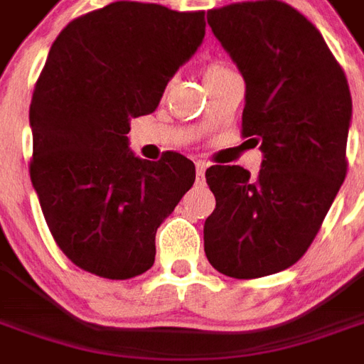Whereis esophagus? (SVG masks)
I'll return each mask as SVG.
<instances>
[{"mask_svg": "<svg viewBox=\"0 0 364 364\" xmlns=\"http://www.w3.org/2000/svg\"><path fill=\"white\" fill-rule=\"evenodd\" d=\"M205 171H206L205 161H197V183L205 181Z\"/></svg>", "mask_w": 364, "mask_h": 364, "instance_id": "34e87169", "label": "esophagus"}]
</instances>
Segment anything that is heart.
<instances>
[{"instance_id": "b5f03b06", "label": "heart", "mask_w": 364, "mask_h": 364, "mask_svg": "<svg viewBox=\"0 0 364 364\" xmlns=\"http://www.w3.org/2000/svg\"><path fill=\"white\" fill-rule=\"evenodd\" d=\"M224 70H228V66H224V64H220V62H213V64H208V66H206L205 75L206 77H210V75L220 74V72H224Z\"/></svg>"}]
</instances>
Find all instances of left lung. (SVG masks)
I'll return each mask as SVG.
<instances>
[{"label": "left lung", "instance_id": "1", "mask_svg": "<svg viewBox=\"0 0 364 364\" xmlns=\"http://www.w3.org/2000/svg\"><path fill=\"white\" fill-rule=\"evenodd\" d=\"M208 25L244 75L242 136L265 159L255 177L206 169L205 253L222 274L259 279L294 265L320 232L347 175L351 93L320 31L284 1L224 5Z\"/></svg>", "mask_w": 364, "mask_h": 364}]
</instances>
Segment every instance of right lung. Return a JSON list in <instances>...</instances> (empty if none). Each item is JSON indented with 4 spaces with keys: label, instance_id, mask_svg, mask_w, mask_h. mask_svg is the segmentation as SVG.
<instances>
[{
    "label": "right lung",
    "instance_id": "add662e5",
    "mask_svg": "<svg viewBox=\"0 0 364 364\" xmlns=\"http://www.w3.org/2000/svg\"><path fill=\"white\" fill-rule=\"evenodd\" d=\"M205 11L114 1L77 17L52 44L31 101V181L54 242L87 273H146L156 232L195 183L177 151L128 150L130 119L156 111L205 36Z\"/></svg>",
    "mask_w": 364,
    "mask_h": 364
}]
</instances>
